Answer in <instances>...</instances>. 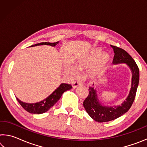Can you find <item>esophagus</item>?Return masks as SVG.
I'll return each instance as SVG.
<instances>
[{
	"instance_id": "34e87169",
	"label": "esophagus",
	"mask_w": 147,
	"mask_h": 147,
	"mask_svg": "<svg viewBox=\"0 0 147 147\" xmlns=\"http://www.w3.org/2000/svg\"><path fill=\"white\" fill-rule=\"evenodd\" d=\"M81 85V83L80 82H78V81H74V82L73 83V88H77V87L78 86H80Z\"/></svg>"
}]
</instances>
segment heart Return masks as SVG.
I'll return each instance as SVG.
<instances>
[{
  "instance_id": "heart-1",
  "label": "heart",
  "mask_w": 147,
  "mask_h": 147,
  "mask_svg": "<svg viewBox=\"0 0 147 147\" xmlns=\"http://www.w3.org/2000/svg\"><path fill=\"white\" fill-rule=\"evenodd\" d=\"M100 54V51L98 50V51H96L95 52H94V53H93V54L90 57V61H94L95 59L98 58V56ZM109 59H110V57L108 55V54L106 53H104L102 54V55L99 57V58L97 59L96 63V65H95V68L96 69H100L102 67H104L108 63L109 61ZM77 65L79 66L80 64L78 63ZM71 71L73 72L74 74L76 73V69L72 67L71 68Z\"/></svg>"
}]
</instances>
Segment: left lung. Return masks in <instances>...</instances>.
I'll use <instances>...</instances> for the list:
<instances>
[{
    "label": "left lung",
    "instance_id": "left-lung-1",
    "mask_svg": "<svg viewBox=\"0 0 147 147\" xmlns=\"http://www.w3.org/2000/svg\"><path fill=\"white\" fill-rule=\"evenodd\" d=\"M115 53L113 63L118 64L125 63L128 65L132 72V80H131V87L129 95L126 100L121 106L109 107L102 105L96 96V91L94 88H89V94L83 105L87 113L94 121L98 123H104L114 120L130 109L136 97L137 89L139 80V70L138 65L134 59L127 52L119 47L111 45Z\"/></svg>",
    "mask_w": 147,
    "mask_h": 147
}]
</instances>
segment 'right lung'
<instances>
[{
	"instance_id": "right-lung-1",
	"label": "right lung",
	"mask_w": 147,
	"mask_h": 147,
	"mask_svg": "<svg viewBox=\"0 0 147 147\" xmlns=\"http://www.w3.org/2000/svg\"><path fill=\"white\" fill-rule=\"evenodd\" d=\"M59 43V41L55 42V43H49V42H43V43H38L31 47L38 46V45H51L54 47L56 46ZM72 88L71 84H61L59 87H58L55 91H54L51 95H49L47 98L44 99L39 102L34 103V104H29L25 103L22 102L17 98V101L21 104V106L25 109L28 112L33 114H41L47 112L49 109L52 108L57 102L60 98L61 96L62 95L65 91L69 90Z\"/></svg>"
}]
</instances>
